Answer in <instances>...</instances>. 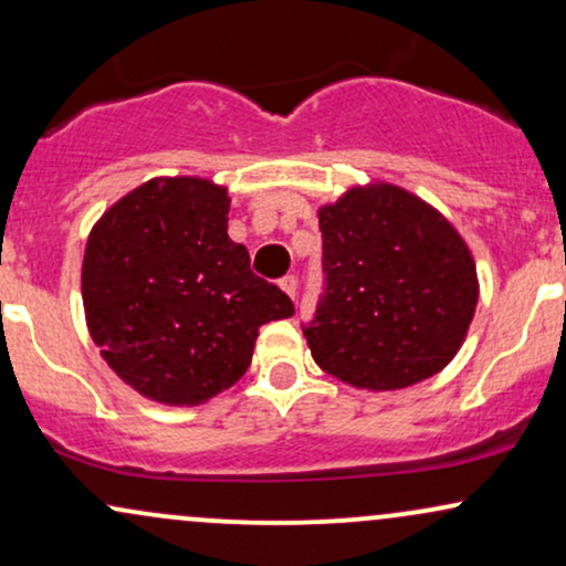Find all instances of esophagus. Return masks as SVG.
I'll list each match as a JSON object with an SVG mask.
<instances>
[{"label": "esophagus", "instance_id": "obj_1", "mask_svg": "<svg viewBox=\"0 0 566 566\" xmlns=\"http://www.w3.org/2000/svg\"><path fill=\"white\" fill-rule=\"evenodd\" d=\"M279 287L287 292L290 297H295V292H297V279H295V274H287V276L279 279Z\"/></svg>", "mask_w": 566, "mask_h": 566}]
</instances>
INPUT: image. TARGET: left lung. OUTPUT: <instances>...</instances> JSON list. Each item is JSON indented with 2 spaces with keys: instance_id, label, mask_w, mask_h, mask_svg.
<instances>
[{
  "instance_id": "obj_1",
  "label": "left lung",
  "mask_w": 566,
  "mask_h": 566,
  "mask_svg": "<svg viewBox=\"0 0 566 566\" xmlns=\"http://www.w3.org/2000/svg\"><path fill=\"white\" fill-rule=\"evenodd\" d=\"M326 287L303 326L311 356L339 382L400 390L438 374L478 308L467 242L417 195L353 187L318 210Z\"/></svg>"
}]
</instances>
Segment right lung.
<instances>
[{
	"label": "right lung",
	"mask_w": 566,
	"mask_h": 566,
	"mask_svg": "<svg viewBox=\"0 0 566 566\" xmlns=\"http://www.w3.org/2000/svg\"><path fill=\"white\" fill-rule=\"evenodd\" d=\"M227 189L149 179L88 234L81 295L107 366L149 400L206 403L248 371L258 329L295 305L229 240Z\"/></svg>",
	"instance_id": "obj_1"
}]
</instances>
